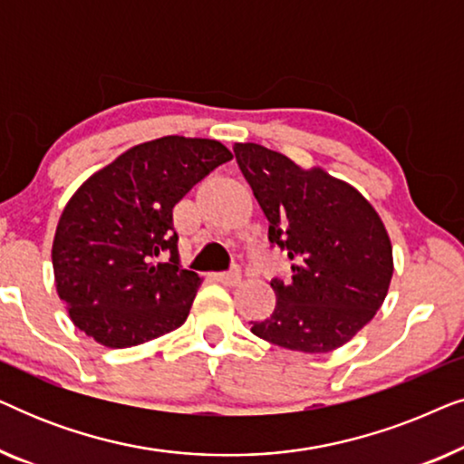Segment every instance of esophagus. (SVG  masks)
Segmentation results:
<instances>
[{"label":"esophagus","instance_id":"1","mask_svg":"<svg viewBox=\"0 0 464 464\" xmlns=\"http://www.w3.org/2000/svg\"><path fill=\"white\" fill-rule=\"evenodd\" d=\"M240 278H243V275H240L238 268H234L230 272H219V275H218V281L221 285H227V287H234V285H238Z\"/></svg>","mask_w":464,"mask_h":464}]
</instances>
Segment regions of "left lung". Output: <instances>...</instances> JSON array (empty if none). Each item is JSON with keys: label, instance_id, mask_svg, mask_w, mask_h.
<instances>
[{"label": "left lung", "instance_id": "1", "mask_svg": "<svg viewBox=\"0 0 464 464\" xmlns=\"http://www.w3.org/2000/svg\"><path fill=\"white\" fill-rule=\"evenodd\" d=\"M234 156L270 221V243L294 262L291 283H270L275 313L251 332L289 351H335L389 294L392 246L382 219L359 189L319 167L302 169L257 143H237Z\"/></svg>", "mask_w": 464, "mask_h": 464}]
</instances>
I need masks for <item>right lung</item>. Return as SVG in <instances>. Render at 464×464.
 <instances>
[{
  "mask_svg": "<svg viewBox=\"0 0 464 464\" xmlns=\"http://www.w3.org/2000/svg\"><path fill=\"white\" fill-rule=\"evenodd\" d=\"M227 160L232 151L215 139L169 135L126 150L82 183L53 243L56 294L80 332L129 348L186 323L202 278L181 268L173 208Z\"/></svg>",
  "mask_w": 464,
  "mask_h": 464,
  "instance_id": "add662e5",
  "label": "right lung"
}]
</instances>
